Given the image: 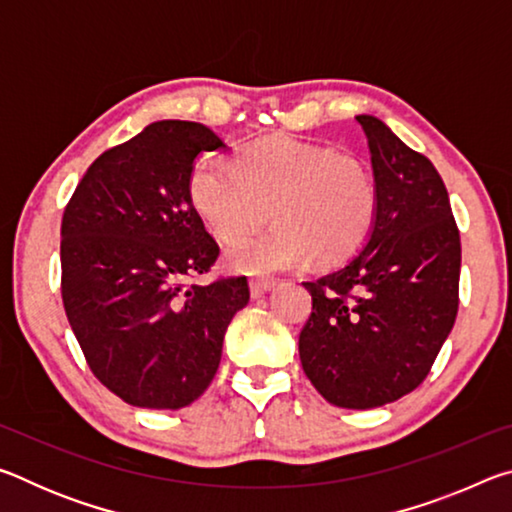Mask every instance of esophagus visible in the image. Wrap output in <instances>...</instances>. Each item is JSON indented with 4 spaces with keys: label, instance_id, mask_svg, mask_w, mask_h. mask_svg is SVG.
<instances>
[{
    "label": "esophagus",
    "instance_id": "1",
    "mask_svg": "<svg viewBox=\"0 0 512 512\" xmlns=\"http://www.w3.org/2000/svg\"><path fill=\"white\" fill-rule=\"evenodd\" d=\"M275 284L273 277H250V293L253 298H259L262 293H266Z\"/></svg>",
    "mask_w": 512,
    "mask_h": 512
}]
</instances>
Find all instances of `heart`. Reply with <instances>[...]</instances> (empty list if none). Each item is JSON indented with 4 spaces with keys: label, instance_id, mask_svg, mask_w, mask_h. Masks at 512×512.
<instances>
[{
    "label": "heart",
    "instance_id": "heart-1",
    "mask_svg": "<svg viewBox=\"0 0 512 512\" xmlns=\"http://www.w3.org/2000/svg\"><path fill=\"white\" fill-rule=\"evenodd\" d=\"M189 203L216 237L237 241L266 221L262 235L232 246L237 271L268 273L300 264H336L357 253L377 219L379 187L359 155L268 135L237 151L232 167L210 158L189 171Z\"/></svg>",
    "mask_w": 512,
    "mask_h": 512
}]
</instances>
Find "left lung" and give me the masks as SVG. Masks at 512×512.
Returning <instances> with one entry per match:
<instances>
[{
	"label": "left lung",
	"instance_id": "obj_1",
	"mask_svg": "<svg viewBox=\"0 0 512 512\" xmlns=\"http://www.w3.org/2000/svg\"><path fill=\"white\" fill-rule=\"evenodd\" d=\"M379 187L368 244L305 282L302 370L329 404L375 409L418 388L458 314L461 235L443 178L384 121L359 115Z\"/></svg>",
	"mask_w": 512,
	"mask_h": 512
}]
</instances>
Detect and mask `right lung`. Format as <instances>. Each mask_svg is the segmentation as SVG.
Returning <instances> with one entry per match:
<instances>
[{
    "mask_svg": "<svg viewBox=\"0 0 512 512\" xmlns=\"http://www.w3.org/2000/svg\"><path fill=\"white\" fill-rule=\"evenodd\" d=\"M223 142L196 121L164 119L103 151L60 225V293L85 361L108 391L140 409H183L221 363L246 275L194 284L219 244L189 203L198 153Z\"/></svg>",
    "mask_w": 512,
    "mask_h": 512,
    "instance_id": "right-lung-1",
    "label": "right lung"
}]
</instances>
